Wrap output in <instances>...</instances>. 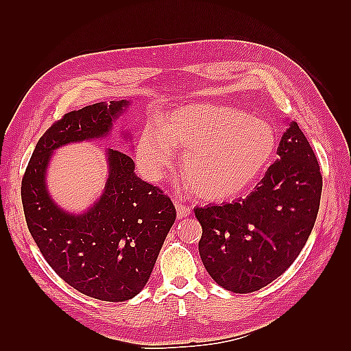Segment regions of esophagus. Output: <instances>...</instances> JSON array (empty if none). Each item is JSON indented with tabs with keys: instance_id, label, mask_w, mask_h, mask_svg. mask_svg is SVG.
Listing matches in <instances>:
<instances>
[{
	"instance_id": "esophagus-1",
	"label": "esophagus",
	"mask_w": 351,
	"mask_h": 351,
	"mask_svg": "<svg viewBox=\"0 0 351 351\" xmlns=\"http://www.w3.org/2000/svg\"><path fill=\"white\" fill-rule=\"evenodd\" d=\"M173 202H175V208H176V215H178V219H184V217H187V215H190V214H191L190 206H187L185 204H181L180 200H178V199H175Z\"/></svg>"
}]
</instances>
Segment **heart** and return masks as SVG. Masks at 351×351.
<instances>
[{"label":"heart","mask_w":351,"mask_h":351,"mask_svg":"<svg viewBox=\"0 0 351 351\" xmlns=\"http://www.w3.org/2000/svg\"><path fill=\"white\" fill-rule=\"evenodd\" d=\"M278 137L270 123L243 110L191 104L164 117L160 130H143L137 154L149 176L160 178L182 155V176L204 202H225L243 195L264 175Z\"/></svg>","instance_id":"obj_1"}]
</instances>
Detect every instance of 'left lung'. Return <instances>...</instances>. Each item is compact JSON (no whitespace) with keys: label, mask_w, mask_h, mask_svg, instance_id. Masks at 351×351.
I'll return each instance as SVG.
<instances>
[{"label":"left lung","mask_w":351,"mask_h":351,"mask_svg":"<svg viewBox=\"0 0 351 351\" xmlns=\"http://www.w3.org/2000/svg\"><path fill=\"white\" fill-rule=\"evenodd\" d=\"M278 155L247 197L195 208L202 226V263L232 293H253L278 279L300 255L315 225L323 176L297 122L283 132Z\"/></svg>","instance_id":"8db88e82"}]
</instances>
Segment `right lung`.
Returning <instances> with one entry per match:
<instances>
[{
	"mask_svg": "<svg viewBox=\"0 0 351 351\" xmlns=\"http://www.w3.org/2000/svg\"><path fill=\"white\" fill-rule=\"evenodd\" d=\"M128 101L98 102L66 113L36 145L22 178L27 226L60 278L93 299L125 302L145 288L176 219L169 196L134 173L131 156L108 149L104 193L83 214H69L45 184L51 154L60 146L107 137Z\"/></svg>",
	"mask_w": 351,
	"mask_h": 351,
	"instance_id": "add662e5",
	"label": "right lung"
}]
</instances>
